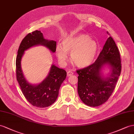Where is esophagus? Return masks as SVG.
I'll list each match as a JSON object with an SVG mask.
<instances>
[{
    "instance_id": "34e87169",
    "label": "esophagus",
    "mask_w": 134,
    "mask_h": 134,
    "mask_svg": "<svg viewBox=\"0 0 134 134\" xmlns=\"http://www.w3.org/2000/svg\"><path fill=\"white\" fill-rule=\"evenodd\" d=\"M73 74V73L71 71H68L67 72V76H70Z\"/></svg>"
}]
</instances>
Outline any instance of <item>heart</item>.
<instances>
[{
    "label": "heart",
    "mask_w": 134,
    "mask_h": 134,
    "mask_svg": "<svg viewBox=\"0 0 134 134\" xmlns=\"http://www.w3.org/2000/svg\"><path fill=\"white\" fill-rule=\"evenodd\" d=\"M63 46L58 44L56 53L58 60L64 64L68 58V52L71 53L72 63L79 68H85L92 63L98 51V44L89 35L80 34L65 39Z\"/></svg>",
    "instance_id": "obj_1"
}]
</instances>
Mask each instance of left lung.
<instances>
[{
    "label": "left lung",
    "mask_w": 134,
    "mask_h": 134,
    "mask_svg": "<svg viewBox=\"0 0 134 134\" xmlns=\"http://www.w3.org/2000/svg\"><path fill=\"white\" fill-rule=\"evenodd\" d=\"M107 34H109L107 32ZM109 64L112 71L109 78H103L100 71ZM122 70L120 53L113 38H107L96 61L86 68L77 70L78 93L85 105L97 107L106 102L111 96Z\"/></svg>",
    "instance_id": "left-lung-1"
}]
</instances>
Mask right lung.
<instances>
[{"mask_svg":"<svg viewBox=\"0 0 134 134\" xmlns=\"http://www.w3.org/2000/svg\"><path fill=\"white\" fill-rule=\"evenodd\" d=\"M43 45L52 52L56 51V41L44 38L40 31L28 34L23 39L18 51L16 59V74L19 85L24 96L32 106L44 108L51 106L58 96L60 87L66 77L64 69L52 65L48 76L37 85H32L26 81L21 68V59L24 51L34 45Z\"/></svg>","mask_w":134,"mask_h":134,"instance_id":"add662e5","label":"right lung"}]
</instances>
